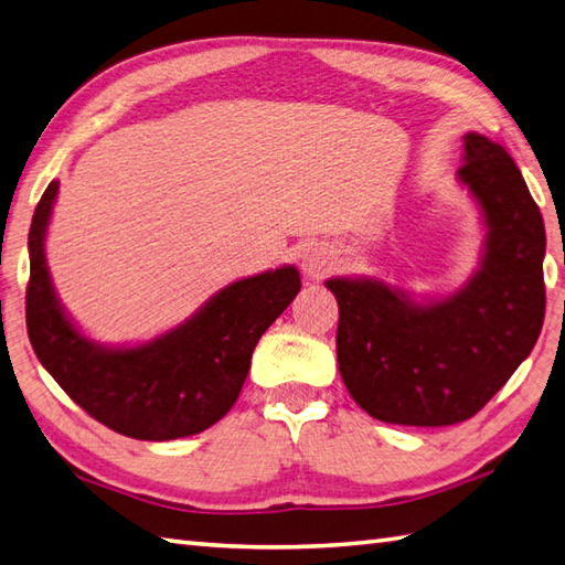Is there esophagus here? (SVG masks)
Returning <instances> with one entry per match:
<instances>
[{
  "label": "esophagus",
  "instance_id": "34e87169",
  "mask_svg": "<svg viewBox=\"0 0 565 565\" xmlns=\"http://www.w3.org/2000/svg\"><path fill=\"white\" fill-rule=\"evenodd\" d=\"M333 249L323 242H311L301 254V267L306 271V276H311V279H320V276H326L333 267Z\"/></svg>",
  "mask_w": 565,
  "mask_h": 565
}]
</instances>
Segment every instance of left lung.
<instances>
[{
    "label": "left lung",
    "mask_w": 565,
    "mask_h": 565,
    "mask_svg": "<svg viewBox=\"0 0 565 565\" xmlns=\"http://www.w3.org/2000/svg\"><path fill=\"white\" fill-rule=\"evenodd\" d=\"M458 179L482 210L484 252L456 294L416 303L380 279H328L338 298V367L384 424L450 426L475 416L534 350L546 311V230L522 171L468 131Z\"/></svg>",
    "instance_id": "1"
}]
</instances>
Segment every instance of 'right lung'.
Listing matches in <instances>:
<instances>
[{
  "instance_id": "obj_1",
  "label": "right lung",
  "mask_w": 565,
  "mask_h": 565,
  "mask_svg": "<svg viewBox=\"0 0 565 565\" xmlns=\"http://www.w3.org/2000/svg\"><path fill=\"white\" fill-rule=\"evenodd\" d=\"M55 195L58 181H51L29 230L26 330L39 362L77 406L121 436L173 440L217 424L237 402L264 330L301 291L298 269L230 284L143 345H99L73 326L51 284L43 242Z\"/></svg>"
}]
</instances>
